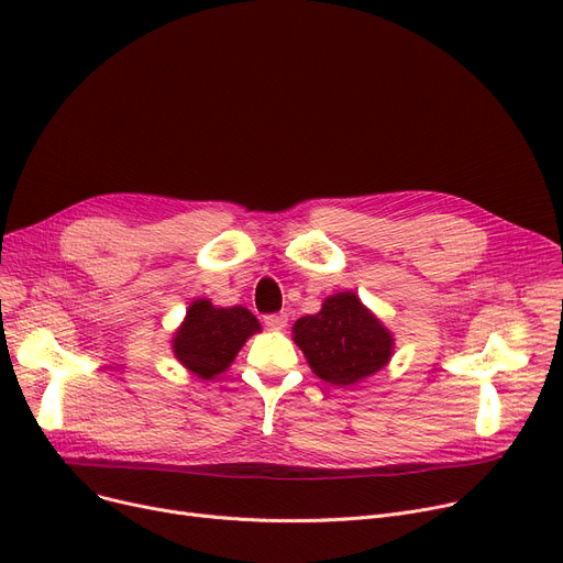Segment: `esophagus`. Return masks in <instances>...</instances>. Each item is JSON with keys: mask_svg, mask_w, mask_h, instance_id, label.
<instances>
[{"mask_svg": "<svg viewBox=\"0 0 563 563\" xmlns=\"http://www.w3.org/2000/svg\"><path fill=\"white\" fill-rule=\"evenodd\" d=\"M264 324H266L268 329H274V331H280V329H285V327H287V314H285V312H274V314H264Z\"/></svg>", "mask_w": 563, "mask_h": 563, "instance_id": "34e87169", "label": "esophagus"}]
</instances>
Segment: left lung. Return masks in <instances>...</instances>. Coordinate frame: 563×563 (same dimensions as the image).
Here are the masks:
<instances>
[{
	"label": "left lung",
	"mask_w": 563,
	"mask_h": 563,
	"mask_svg": "<svg viewBox=\"0 0 563 563\" xmlns=\"http://www.w3.org/2000/svg\"><path fill=\"white\" fill-rule=\"evenodd\" d=\"M312 373L333 386H354L379 373L394 354V335L354 291L324 299L322 310L291 327Z\"/></svg>",
	"instance_id": "obj_1"
}]
</instances>
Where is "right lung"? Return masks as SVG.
<instances>
[{"mask_svg":"<svg viewBox=\"0 0 563 563\" xmlns=\"http://www.w3.org/2000/svg\"><path fill=\"white\" fill-rule=\"evenodd\" d=\"M260 329L257 317L249 308H216L209 299H198L186 310V320L173 340V352L192 375L213 379L230 368L243 342Z\"/></svg>","mask_w":563,"mask_h":563,"instance_id":"1","label":"right lung"}]
</instances>
